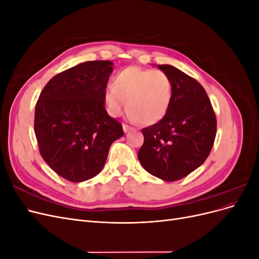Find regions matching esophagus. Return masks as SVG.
<instances>
[{
	"instance_id": "1",
	"label": "esophagus",
	"mask_w": 259,
	"mask_h": 259,
	"mask_svg": "<svg viewBox=\"0 0 259 259\" xmlns=\"http://www.w3.org/2000/svg\"><path fill=\"white\" fill-rule=\"evenodd\" d=\"M134 130V127H132V126H130V125H127V124H123V131L126 133V132H128V131H133Z\"/></svg>"
}]
</instances>
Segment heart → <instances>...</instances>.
<instances>
[{"label": "heart", "mask_w": 259, "mask_h": 259, "mask_svg": "<svg viewBox=\"0 0 259 259\" xmlns=\"http://www.w3.org/2000/svg\"><path fill=\"white\" fill-rule=\"evenodd\" d=\"M173 98V82L161 70L125 68L116 73L112 86L105 91L108 110L119 116L126 109L132 120L143 125L160 122L167 113Z\"/></svg>", "instance_id": "b5f03b06"}]
</instances>
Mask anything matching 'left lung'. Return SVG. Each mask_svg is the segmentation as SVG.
Masks as SVG:
<instances>
[{
	"instance_id": "8db88e82",
	"label": "left lung",
	"mask_w": 259,
	"mask_h": 259,
	"mask_svg": "<svg viewBox=\"0 0 259 259\" xmlns=\"http://www.w3.org/2000/svg\"><path fill=\"white\" fill-rule=\"evenodd\" d=\"M173 82V98L163 119L143 128L138 160L151 175L174 182L189 175L207 159L217 121L203 86L169 65L158 66Z\"/></svg>"
}]
</instances>
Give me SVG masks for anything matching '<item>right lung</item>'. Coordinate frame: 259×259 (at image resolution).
<instances>
[{"label": "right lung", "instance_id": "add662e5", "mask_svg": "<svg viewBox=\"0 0 259 259\" xmlns=\"http://www.w3.org/2000/svg\"><path fill=\"white\" fill-rule=\"evenodd\" d=\"M112 62L93 60L65 70L49 81L34 113V133L44 161L72 183L103 169L111 144L124 135L122 124L105 108Z\"/></svg>", "mask_w": 259, "mask_h": 259}]
</instances>
